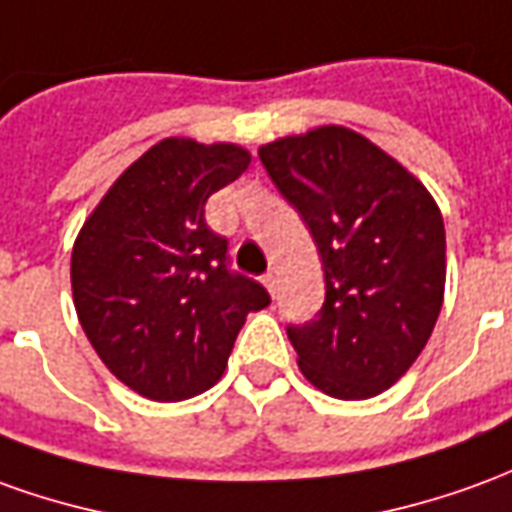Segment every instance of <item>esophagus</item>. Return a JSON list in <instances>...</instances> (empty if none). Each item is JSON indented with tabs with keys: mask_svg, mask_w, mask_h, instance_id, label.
<instances>
[{
	"mask_svg": "<svg viewBox=\"0 0 512 512\" xmlns=\"http://www.w3.org/2000/svg\"><path fill=\"white\" fill-rule=\"evenodd\" d=\"M263 285H266L271 296L277 293V277H274V274H266V277H263Z\"/></svg>",
	"mask_w": 512,
	"mask_h": 512,
	"instance_id": "obj_1",
	"label": "esophagus"
}]
</instances>
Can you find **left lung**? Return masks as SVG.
I'll return each mask as SVG.
<instances>
[{
    "mask_svg": "<svg viewBox=\"0 0 512 512\" xmlns=\"http://www.w3.org/2000/svg\"><path fill=\"white\" fill-rule=\"evenodd\" d=\"M257 155L324 263V305L288 324L296 363L335 399L377 396L416 363L441 313V210L402 163L346 127L288 135Z\"/></svg>",
    "mask_w": 512,
    "mask_h": 512,
    "instance_id": "8db88e82",
    "label": "left lung"
}]
</instances>
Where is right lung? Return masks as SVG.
I'll use <instances>...</instances> for the list:
<instances>
[{
	"mask_svg": "<svg viewBox=\"0 0 512 512\" xmlns=\"http://www.w3.org/2000/svg\"><path fill=\"white\" fill-rule=\"evenodd\" d=\"M235 144L166 138L113 182L71 252L74 307L88 341L127 388L182 402L221 380L249 313L271 305L232 271L205 202L249 169Z\"/></svg>",
	"mask_w": 512,
	"mask_h": 512,
	"instance_id": "obj_1",
	"label": "right lung"
}]
</instances>
